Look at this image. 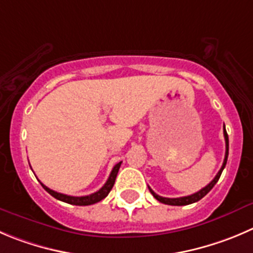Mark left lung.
Masks as SVG:
<instances>
[{"instance_id": "obj_1", "label": "left lung", "mask_w": 253, "mask_h": 253, "mask_svg": "<svg viewBox=\"0 0 253 253\" xmlns=\"http://www.w3.org/2000/svg\"><path fill=\"white\" fill-rule=\"evenodd\" d=\"M223 136H225V143H226V153H225V159H223V164H222V167H221L220 171L217 172V175H216V176L213 177V180L210 182V184L206 185V186L203 187V189H201L200 191L195 192V194L189 195V196H184V197H175V199H169V197L159 196V195H156L155 192H154L153 190H151L150 187H149V190H150V192H151V194H153V196L155 197L156 200L160 201V203H163V204H167V205H171V206L190 205V204H194V203H196V201L201 200V199H203V197L205 196V195L208 194V192L210 191V190L212 189L213 186H215L216 182L218 181V179H220L221 174H222V170L225 169V167H226V163H227V156H228V135H227V133H226L225 125H223Z\"/></svg>"}]
</instances>
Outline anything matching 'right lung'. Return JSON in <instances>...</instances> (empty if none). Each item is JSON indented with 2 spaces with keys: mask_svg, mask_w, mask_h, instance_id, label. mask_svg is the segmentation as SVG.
<instances>
[{
  "mask_svg": "<svg viewBox=\"0 0 253 253\" xmlns=\"http://www.w3.org/2000/svg\"><path fill=\"white\" fill-rule=\"evenodd\" d=\"M120 165H122V161H120V163H118V164L113 168V170H112V172H110L109 177H108L107 182H105L104 186H103L102 189L98 190V191L94 192V194L88 195V196H69V195H64V194H61V192L53 191V190H50L49 187H47L45 185H43L42 182H41V185H42L43 189H44L48 194L52 195L53 197H56L57 200H61V201H63V203L71 204V205H77V206L93 205V204L99 203L100 200H103L104 197L108 196V194L110 192L112 187L114 186V182H115V179H117V175H118V171H119Z\"/></svg>",
  "mask_w": 253,
  "mask_h": 253,
  "instance_id": "add662e5",
  "label": "right lung"
}]
</instances>
